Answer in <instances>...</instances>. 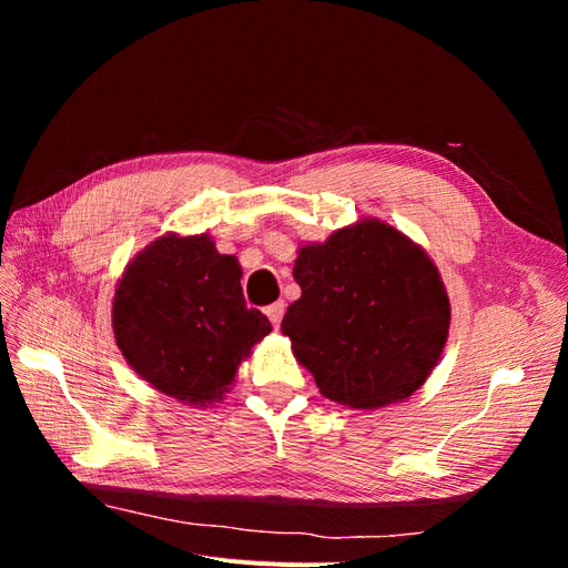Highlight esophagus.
Listing matches in <instances>:
<instances>
[{"label": "esophagus", "mask_w": 568, "mask_h": 568, "mask_svg": "<svg viewBox=\"0 0 568 568\" xmlns=\"http://www.w3.org/2000/svg\"><path fill=\"white\" fill-rule=\"evenodd\" d=\"M265 315H267V320L272 322V326H274V329H277V326H280V322H282V317H284V301H277V303H272V305H267V311H265Z\"/></svg>", "instance_id": "34e87169"}]
</instances>
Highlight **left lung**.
Masks as SVG:
<instances>
[{
  "instance_id": "left-lung-1",
  "label": "left lung",
  "mask_w": 568,
  "mask_h": 568,
  "mask_svg": "<svg viewBox=\"0 0 568 568\" xmlns=\"http://www.w3.org/2000/svg\"><path fill=\"white\" fill-rule=\"evenodd\" d=\"M301 298L282 334L324 398L353 409L407 400L438 365L450 298L436 263L407 234L363 217L303 244L294 263Z\"/></svg>"
}]
</instances>
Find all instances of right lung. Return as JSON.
<instances>
[{
	"instance_id": "add662e5",
	"label": "right lung",
	"mask_w": 568,
	"mask_h": 568,
	"mask_svg": "<svg viewBox=\"0 0 568 568\" xmlns=\"http://www.w3.org/2000/svg\"><path fill=\"white\" fill-rule=\"evenodd\" d=\"M242 265L211 234L168 232L125 265L113 296V334L142 379L192 407L225 400L239 365L272 324L248 311Z\"/></svg>"
}]
</instances>
